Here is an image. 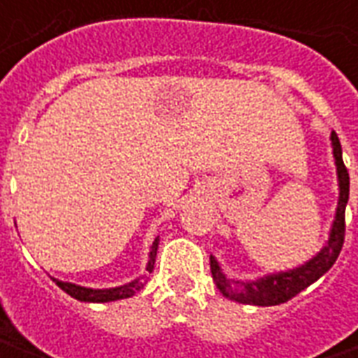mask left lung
<instances>
[{"instance_id":"1","label":"left lung","mask_w":358,"mask_h":358,"mask_svg":"<svg viewBox=\"0 0 358 358\" xmlns=\"http://www.w3.org/2000/svg\"><path fill=\"white\" fill-rule=\"evenodd\" d=\"M331 145H334V157L338 164V178H339V203L336 210V220L331 226V234L328 243L324 249L310 259L307 264H303L299 268H293L289 272H280L272 276L261 278L257 282H234L222 274V270L215 261V257H210V272L213 280L220 289V293L228 299L243 305H259V307H272L285 303L297 293L303 292L305 287L316 282L318 278L324 276L328 270L338 261L343 241H345V205L349 201V172L343 164L341 157V143H339L338 134L331 132Z\"/></svg>"}]
</instances>
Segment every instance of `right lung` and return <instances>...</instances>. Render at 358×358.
Wrapping results in <instances>:
<instances>
[{"instance_id": "add662e5", "label": "right lung", "mask_w": 358, "mask_h": 358, "mask_svg": "<svg viewBox=\"0 0 358 358\" xmlns=\"http://www.w3.org/2000/svg\"><path fill=\"white\" fill-rule=\"evenodd\" d=\"M157 240L151 245V253H149V263H148V272H153L155 266V257H157ZM55 284L69 293L71 297L78 301H86V303H107V301H117V299H126V297H132L134 293L140 292L143 284H145V276L143 280H134L132 284L120 285V287H113V289H90V287H80V285L69 284V282H59L55 280Z\"/></svg>"}]
</instances>
